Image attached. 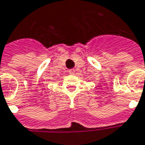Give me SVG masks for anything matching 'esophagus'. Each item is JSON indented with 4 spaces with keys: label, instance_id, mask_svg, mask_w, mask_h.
Masks as SVG:
<instances>
[{
    "label": "esophagus",
    "instance_id": "34e87169",
    "mask_svg": "<svg viewBox=\"0 0 145 145\" xmlns=\"http://www.w3.org/2000/svg\"><path fill=\"white\" fill-rule=\"evenodd\" d=\"M75 72H76V70H75L74 69H70V70H69V74L74 75Z\"/></svg>",
    "mask_w": 145,
    "mask_h": 145
}]
</instances>
